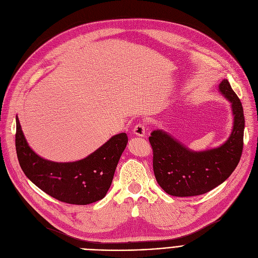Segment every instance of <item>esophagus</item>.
I'll return each instance as SVG.
<instances>
[{
	"mask_svg": "<svg viewBox=\"0 0 258 258\" xmlns=\"http://www.w3.org/2000/svg\"><path fill=\"white\" fill-rule=\"evenodd\" d=\"M133 133L138 137H144L146 136V126L144 124H137L133 128Z\"/></svg>",
	"mask_w": 258,
	"mask_h": 258,
	"instance_id": "1",
	"label": "esophagus"
}]
</instances>
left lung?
Masks as SVG:
<instances>
[{"label":"left lung","instance_id":"8db88e82","mask_svg":"<svg viewBox=\"0 0 258 258\" xmlns=\"http://www.w3.org/2000/svg\"><path fill=\"white\" fill-rule=\"evenodd\" d=\"M219 90L232 104L234 125L228 141L218 148L193 152L163 130L151 133L154 175L170 195L186 198L209 192L224 182L239 163L244 129L242 105L228 80L219 84Z\"/></svg>","mask_w":258,"mask_h":258}]
</instances>
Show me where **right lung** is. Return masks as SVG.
Returning <instances> with one entry per match:
<instances>
[{"instance_id":"right-lung-1","label":"right lung","mask_w":258,"mask_h":258,"mask_svg":"<svg viewBox=\"0 0 258 258\" xmlns=\"http://www.w3.org/2000/svg\"><path fill=\"white\" fill-rule=\"evenodd\" d=\"M127 143V134L119 133L81 161H46L30 149L17 116L16 149L23 172L42 191L70 205H88L105 198Z\"/></svg>"}]
</instances>
